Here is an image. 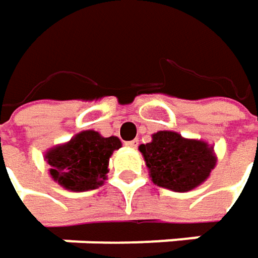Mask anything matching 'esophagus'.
Wrapping results in <instances>:
<instances>
[{
	"mask_svg": "<svg viewBox=\"0 0 258 258\" xmlns=\"http://www.w3.org/2000/svg\"><path fill=\"white\" fill-rule=\"evenodd\" d=\"M125 146H128V148H133V149H136L137 146H139V140H130V142H125Z\"/></svg>",
	"mask_w": 258,
	"mask_h": 258,
	"instance_id": "esophagus-1",
	"label": "esophagus"
}]
</instances>
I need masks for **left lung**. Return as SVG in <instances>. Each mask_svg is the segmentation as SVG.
<instances>
[{"instance_id": "8db88e82", "label": "left lung", "mask_w": 258, "mask_h": 258, "mask_svg": "<svg viewBox=\"0 0 258 258\" xmlns=\"http://www.w3.org/2000/svg\"><path fill=\"white\" fill-rule=\"evenodd\" d=\"M155 184L189 192L204 183L216 167L213 146L202 140L184 139L174 131H158L152 142L139 146Z\"/></svg>"}]
</instances>
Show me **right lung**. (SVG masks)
Masks as SVG:
<instances>
[{
	"label": "right lung",
	"mask_w": 258,
	"mask_h": 258,
	"mask_svg": "<svg viewBox=\"0 0 258 258\" xmlns=\"http://www.w3.org/2000/svg\"><path fill=\"white\" fill-rule=\"evenodd\" d=\"M121 148L115 136L103 137L97 131L78 133L68 143L51 148L45 153L50 176L64 189L82 192L103 184L109 173V158Z\"/></svg>",
	"instance_id": "right-lung-1"
}]
</instances>
